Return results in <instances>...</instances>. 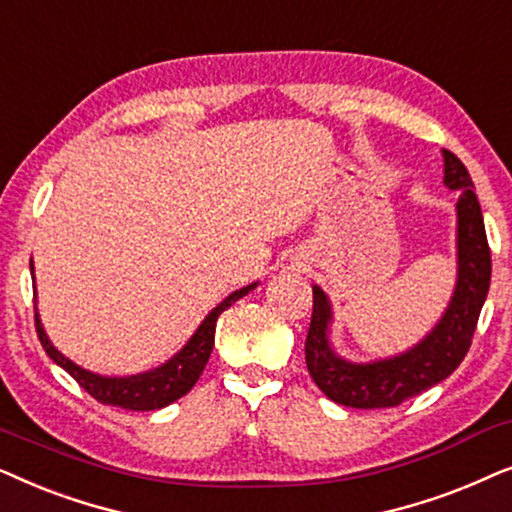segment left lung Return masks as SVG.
<instances>
[{"label": "left lung", "instance_id": "1", "mask_svg": "<svg viewBox=\"0 0 512 512\" xmlns=\"http://www.w3.org/2000/svg\"><path fill=\"white\" fill-rule=\"evenodd\" d=\"M447 189L459 192L456 201V283L449 304L438 323L412 349L395 356L353 363L339 356L332 346V304L320 285H313V313L306 335V367L311 379L327 398L344 407L379 410L395 407L407 398L428 391L447 379L473 342L489 281H492V255H489L485 220L473 180L452 152L442 149Z\"/></svg>", "mask_w": 512, "mask_h": 512}]
</instances>
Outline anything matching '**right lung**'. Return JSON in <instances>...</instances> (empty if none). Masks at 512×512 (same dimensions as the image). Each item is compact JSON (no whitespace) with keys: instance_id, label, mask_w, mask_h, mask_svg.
<instances>
[{"instance_id":"add662e5","label":"right lung","mask_w":512,"mask_h":512,"mask_svg":"<svg viewBox=\"0 0 512 512\" xmlns=\"http://www.w3.org/2000/svg\"><path fill=\"white\" fill-rule=\"evenodd\" d=\"M30 271H32V283H34L32 262H30ZM257 285H260V281L245 285V288L234 290L229 297H224L222 302L201 320V325L196 327L194 335L187 339V344L182 346L175 356H170L166 363H161L159 367H152V370L147 372L126 374V377H105V374L84 370V367L72 363L70 358L63 356V353L51 344L49 335H46L42 318H39L37 297H34V325H37L39 342H42L46 356H49L56 365L63 367L72 379H77V384L84 388L86 393H91L98 403L124 407V410H133V412H152V410H161V407H168L170 403H175L177 398H182V395L192 391L194 384L201 377L203 367L208 363L210 353H213L215 325H217V318H220V313L227 311L231 304L248 295L250 290H255ZM34 292H37V285H34Z\"/></svg>"}]
</instances>
